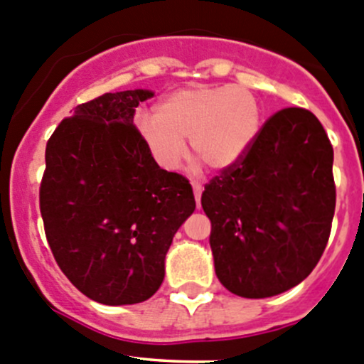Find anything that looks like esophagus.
I'll return each instance as SVG.
<instances>
[{"instance_id":"esophagus-1","label":"esophagus","mask_w":364,"mask_h":364,"mask_svg":"<svg viewBox=\"0 0 364 364\" xmlns=\"http://www.w3.org/2000/svg\"><path fill=\"white\" fill-rule=\"evenodd\" d=\"M192 188H193V195L195 200H197V208H200V195H202V185L197 181H192Z\"/></svg>"}]
</instances>
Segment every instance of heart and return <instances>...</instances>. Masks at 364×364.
<instances>
[{
	"mask_svg": "<svg viewBox=\"0 0 364 364\" xmlns=\"http://www.w3.org/2000/svg\"><path fill=\"white\" fill-rule=\"evenodd\" d=\"M262 127V106L250 89L193 83L167 94L153 117L141 118V139L156 164L178 169L186 143L213 169H227L251 148Z\"/></svg>",
	"mask_w": 364,
	"mask_h": 364,
	"instance_id": "obj_1",
	"label": "heart"
}]
</instances>
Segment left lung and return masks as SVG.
I'll list each match as a JSON object with an SVG mask.
<instances>
[{"label": "left lung", "instance_id": "8db88e82", "mask_svg": "<svg viewBox=\"0 0 364 364\" xmlns=\"http://www.w3.org/2000/svg\"><path fill=\"white\" fill-rule=\"evenodd\" d=\"M200 202L214 270L228 291L267 298L300 284L323 256L336 202L333 146L316 114L274 113Z\"/></svg>", "mask_w": 364, "mask_h": 364}]
</instances>
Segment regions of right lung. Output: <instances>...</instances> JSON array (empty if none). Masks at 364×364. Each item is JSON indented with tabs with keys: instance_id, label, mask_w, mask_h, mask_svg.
<instances>
[{
	"instance_id": "obj_1",
	"label": "right lung",
	"mask_w": 364,
	"mask_h": 364,
	"mask_svg": "<svg viewBox=\"0 0 364 364\" xmlns=\"http://www.w3.org/2000/svg\"><path fill=\"white\" fill-rule=\"evenodd\" d=\"M150 90L75 108L45 150L40 211L57 265L90 300L132 305L164 281L172 237L195 211L192 185L160 169L134 125Z\"/></svg>"
}]
</instances>
